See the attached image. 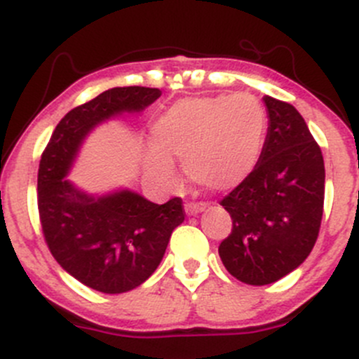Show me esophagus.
Listing matches in <instances>:
<instances>
[{
	"label": "esophagus",
	"instance_id": "esophagus-1",
	"mask_svg": "<svg viewBox=\"0 0 359 359\" xmlns=\"http://www.w3.org/2000/svg\"><path fill=\"white\" fill-rule=\"evenodd\" d=\"M205 203H196V201H187L186 205H184V210H186L187 215H196V213H200L205 210Z\"/></svg>",
	"mask_w": 359,
	"mask_h": 359
}]
</instances>
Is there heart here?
<instances>
[{
    "label": "heart",
    "mask_w": 359,
    "mask_h": 359,
    "mask_svg": "<svg viewBox=\"0 0 359 359\" xmlns=\"http://www.w3.org/2000/svg\"><path fill=\"white\" fill-rule=\"evenodd\" d=\"M266 133V111L250 93L182 99L153 125L158 149L151 166L173 175L168 156L184 159L191 180L210 189H231L243 182L259 161Z\"/></svg>",
    "instance_id": "heart-1"
}]
</instances>
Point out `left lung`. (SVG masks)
Masks as SVG:
<instances>
[{"label": "left lung", "mask_w": 359, "mask_h": 359, "mask_svg": "<svg viewBox=\"0 0 359 359\" xmlns=\"http://www.w3.org/2000/svg\"><path fill=\"white\" fill-rule=\"evenodd\" d=\"M269 128L255 168L220 205L233 229L219 255L241 283H274L300 266L318 240L325 201L320 146L292 104L264 97Z\"/></svg>", "instance_id": "left-lung-1"}]
</instances>
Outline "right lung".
Masks as SVG:
<instances>
[{
  "label": "right lung",
  "instance_id": "1",
  "mask_svg": "<svg viewBox=\"0 0 359 359\" xmlns=\"http://www.w3.org/2000/svg\"><path fill=\"white\" fill-rule=\"evenodd\" d=\"M159 95L146 86L106 90L60 119L39 159L38 210L46 245L62 269L97 292L123 293L142 285L186 212L180 198L165 205L132 191L95 198L64 177L93 126L121 112H140Z\"/></svg>",
  "mask_w": 359,
  "mask_h": 359
}]
</instances>
